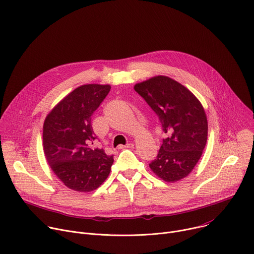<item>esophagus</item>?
Here are the masks:
<instances>
[{
	"instance_id": "esophagus-1",
	"label": "esophagus",
	"mask_w": 254,
	"mask_h": 254,
	"mask_svg": "<svg viewBox=\"0 0 254 254\" xmlns=\"http://www.w3.org/2000/svg\"><path fill=\"white\" fill-rule=\"evenodd\" d=\"M133 146H134L133 143H127L126 145H119L118 148H119V149H124V148H131V147H133Z\"/></svg>"
}]
</instances>
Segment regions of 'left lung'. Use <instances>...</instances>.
<instances>
[{"mask_svg": "<svg viewBox=\"0 0 254 254\" xmlns=\"http://www.w3.org/2000/svg\"><path fill=\"white\" fill-rule=\"evenodd\" d=\"M156 113L167 137L149 164L161 180L175 183L188 177L202 156L208 138V121L201 102L177 80L153 76L134 86Z\"/></svg>", "mask_w": 254, "mask_h": 254, "instance_id": "1", "label": "left lung"}]
</instances>
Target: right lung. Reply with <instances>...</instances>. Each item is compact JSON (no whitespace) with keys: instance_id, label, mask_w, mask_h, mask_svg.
<instances>
[{"instance_id":"obj_1","label":"right lung","mask_w":254,"mask_h":254,"mask_svg":"<svg viewBox=\"0 0 254 254\" xmlns=\"http://www.w3.org/2000/svg\"><path fill=\"white\" fill-rule=\"evenodd\" d=\"M110 90V84H83L65 96L45 118V158L55 176L70 190L92 191L111 172L113 155L92 147L96 139L92 116Z\"/></svg>"}]
</instances>
